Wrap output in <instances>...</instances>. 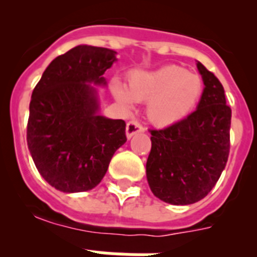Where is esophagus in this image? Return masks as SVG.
Masks as SVG:
<instances>
[{
	"label": "esophagus",
	"mask_w": 257,
	"mask_h": 257,
	"mask_svg": "<svg viewBox=\"0 0 257 257\" xmlns=\"http://www.w3.org/2000/svg\"><path fill=\"white\" fill-rule=\"evenodd\" d=\"M143 131H144V127H143L142 124L139 123V122H138V121H130L126 126L127 139H130V138H133L135 134L143 133Z\"/></svg>",
	"instance_id": "obj_1"
}]
</instances>
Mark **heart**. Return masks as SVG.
Returning <instances> with one entry per match:
<instances>
[{"label": "heart", "instance_id": "b5f03b06", "mask_svg": "<svg viewBox=\"0 0 257 257\" xmlns=\"http://www.w3.org/2000/svg\"><path fill=\"white\" fill-rule=\"evenodd\" d=\"M112 91L122 105L131 109L135 101H147L153 123L171 126L194 110L203 94L201 77L178 65L154 70H136L128 76V87L114 79Z\"/></svg>", "mask_w": 257, "mask_h": 257}]
</instances>
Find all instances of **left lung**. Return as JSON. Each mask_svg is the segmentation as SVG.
<instances>
[{
	"label": "left lung",
	"instance_id": "obj_1",
	"mask_svg": "<svg viewBox=\"0 0 257 257\" xmlns=\"http://www.w3.org/2000/svg\"><path fill=\"white\" fill-rule=\"evenodd\" d=\"M205 88L197 109L178 123L151 130L147 179L157 198L192 205L205 198L225 169L231 109L219 79L197 63Z\"/></svg>",
	"mask_w": 257,
	"mask_h": 257
}]
</instances>
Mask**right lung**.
Returning a JSON list of instances; mask_svg holds the SVG:
<instances>
[{"instance_id":"obj_1","label":"right lung","mask_w":257,"mask_h":257,"mask_svg":"<svg viewBox=\"0 0 257 257\" xmlns=\"http://www.w3.org/2000/svg\"><path fill=\"white\" fill-rule=\"evenodd\" d=\"M115 54L88 45L49 64L32 92L27 143L41 176L64 193L86 192L104 178L113 154L126 143V123L99 114L97 91Z\"/></svg>"}]
</instances>
